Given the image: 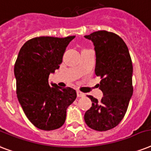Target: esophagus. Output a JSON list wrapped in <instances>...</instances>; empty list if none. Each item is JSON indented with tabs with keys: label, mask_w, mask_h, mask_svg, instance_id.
I'll list each match as a JSON object with an SVG mask.
<instances>
[{
	"label": "esophagus",
	"mask_w": 151,
	"mask_h": 151,
	"mask_svg": "<svg viewBox=\"0 0 151 151\" xmlns=\"http://www.w3.org/2000/svg\"><path fill=\"white\" fill-rule=\"evenodd\" d=\"M77 96H78V97H84L85 96V93H83V92H80V91H78V92H77Z\"/></svg>",
	"instance_id": "1"
}]
</instances>
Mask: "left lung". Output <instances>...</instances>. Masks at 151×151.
Masks as SVG:
<instances>
[{
	"instance_id": "obj_1",
	"label": "left lung",
	"mask_w": 151,
	"mask_h": 151,
	"mask_svg": "<svg viewBox=\"0 0 151 151\" xmlns=\"http://www.w3.org/2000/svg\"><path fill=\"white\" fill-rule=\"evenodd\" d=\"M93 42L96 55L95 73L100 77V101L88 96L92 106L85 114L88 126L104 132L122 122L133 93L132 62L126 44L117 34L99 30L85 36Z\"/></svg>"
}]
</instances>
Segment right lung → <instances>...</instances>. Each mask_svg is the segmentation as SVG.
Wrapping results in <instances>:
<instances>
[{
  "instance_id": "right-lung-1",
  "label": "right lung",
  "mask_w": 151,
  "mask_h": 151,
  "mask_svg": "<svg viewBox=\"0 0 151 151\" xmlns=\"http://www.w3.org/2000/svg\"><path fill=\"white\" fill-rule=\"evenodd\" d=\"M75 36L34 37L22 45L15 61L16 94L29 121L51 131L64 124L66 109L77 98L71 88L50 86L48 77L59 68L66 48Z\"/></svg>"
}]
</instances>
